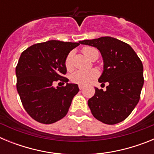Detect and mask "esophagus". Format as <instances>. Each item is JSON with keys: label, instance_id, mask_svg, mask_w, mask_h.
Here are the masks:
<instances>
[{"label": "esophagus", "instance_id": "esophagus-1", "mask_svg": "<svg viewBox=\"0 0 154 154\" xmlns=\"http://www.w3.org/2000/svg\"><path fill=\"white\" fill-rule=\"evenodd\" d=\"M79 88L80 90H82V89H84V86H83V85H79Z\"/></svg>", "mask_w": 154, "mask_h": 154}]
</instances>
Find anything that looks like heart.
I'll use <instances>...</instances> for the list:
<instances>
[{"label":"heart","mask_w":154,"mask_h":154,"mask_svg":"<svg viewBox=\"0 0 154 154\" xmlns=\"http://www.w3.org/2000/svg\"><path fill=\"white\" fill-rule=\"evenodd\" d=\"M84 55H86L89 58H92L94 54L98 52L96 48L92 47H85L83 50ZM73 51L69 52L65 58V67L68 70H71L73 67L72 58H73ZM99 76V72L96 69H90V70H76L72 72L70 75L71 81L74 83L78 84L81 85H86L91 83L93 80L96 79Z\"/></svg>","instance_id":"1"}]
</instances>
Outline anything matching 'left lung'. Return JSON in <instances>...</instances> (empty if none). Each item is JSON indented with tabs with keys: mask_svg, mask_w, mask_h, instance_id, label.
<instances>
[{
	"mask_svg": "<svg viewBox=\"0 0 154 154\" xmlns=\"http://www.w3.org/2000/svg\"><path fill=\"white\" fill-rule=\"evenodd\" d=\"M79 42L100 51L103 71L99 82L109 84L106 91L96 87L95 95L88 100L92 115L106 124L120 123L129 116L140 100L144 82L142 62L131 46L112 37Z\"/></svg>",
	"mask_w": 154,
	"mask_h": 154,
	"instance_id": "8db88e82",
	"label": "left lung"
}]
</instances>
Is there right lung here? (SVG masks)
<instances>
[{"label":"right lung","mask_w":154,"mask_h":154,"mask_svg":"<svg viewBox=\"0 0 154 154\" xmlns=\"http://www.w3.org/2000/svg\"><path fill=\"white\" fill-rule=\"evenodd\" d=\"M79 45V42L51 40L33 45L21 53L15 69L17 90L24 109L35 120L51 124L67 114L79 89L63 77L67 72L65 58ZM58 80L65 87L53 86Z\"/></svg>","instance_id":"obj_1"}]
</instances>
